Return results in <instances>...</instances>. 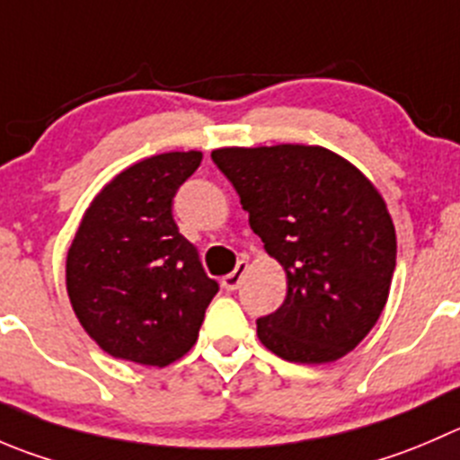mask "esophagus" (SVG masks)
I'll use <instances>...</instances> for the list:
<instances>
[{"mask_svg": "<svg viewBox=\"0 0 460 460\" xmlns=\"http://www.w3.org/2000/svg\"><path fill=\"white\" fill-rule=\"evenodd\" d=\"M247 267H249L247 261H238V265H235V270L231 271V274H226L225 279H222V285H225V289H229V292H234V289H238L240 280H243V276L247 274Z\"/></svg>", "mask_w": 460, "mask_h": 460, "instance_id": "1", "label": "esophagus"}]
</instances>
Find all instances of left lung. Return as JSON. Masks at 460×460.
Masks as SVG:
<instances>
[{"label": "left lung", "mask_w": 460, "mask_h": 460, "mask_svg": "<svg viewBox=\"0 0 460 460\" xmlns=\"http://www.w3.org/2000/svg\"><path fill=\"white\" fill-rule=\"evenodd\" d=\"M211 157L288 276L283 305L256 321L262 346L296 364L350 353L380 319L395 270V226L380 190L321 146H234Z\"/></svg>", "instance_id": "1"}]
</instances>
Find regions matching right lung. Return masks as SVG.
<instances>
[{
	"mask_svg": "<svg viewBox=\"0 0 460 460\" xmlns=\"http://www.w3.org/2000/svg\"><path fill=\"white\" fill-rule=\"evenodd\" d=\"M199 150L141 159L92 199L66 252V294L107 355L168 367L198 341L217 283L172 220L177 189Z\"/></svg>",
	"mask_w": 460,
	"mask_h": 460,
	"instance_id": "1",
	"label": "right lung"
}]
</instances>
